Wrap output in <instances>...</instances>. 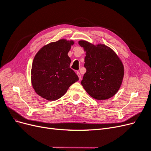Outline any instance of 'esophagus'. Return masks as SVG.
Here are the masks:
<instances>
[{"label": "esophagus", "mask_w": 151, "mask_h": 151, "mask_svg": "<svg viewBox=\"0 0 151 151\" xmlns=\"http://www.w3.org/2000/svg\"><path fill=\"white\" fill-rule=\"evenodd\" d=\"M77 76H78V77H79V79L81 80V74L79 73V72L77 71Z\"/></svg>", "instance_id": "34e87169"}]
</instances>
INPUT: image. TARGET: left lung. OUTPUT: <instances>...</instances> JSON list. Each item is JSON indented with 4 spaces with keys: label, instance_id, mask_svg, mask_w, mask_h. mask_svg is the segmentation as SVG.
<instances>
[{
    "label": "left lung",
    "instance_id": "left-lung-1",
    "mask_svg": "<svg viewBox=\"0 0 151 151\" xmlns=\"http://www.w3.org/2000/svg\"><path fill=\"white\" fill-rule=\"evenodd\" d=\"M86 52L84 74L81 84L96 100L113 97L119 90L124 76V66L113 50L104 44L94 45L85 40L78 42Z\"/></svg>",
    "mask_w": 151,
    "mask_h": 151
}]
</instances>
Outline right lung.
<instances>
[{"label": "right lung", "instance_id": "right-lung-1", "mask_svg": "<svg viewBox=\"0 0 151 151\" xmlns=\"http://www.w3.org/2000/svg\"><path fill=\"white\" fill-rule=\"evenodd\" d=\"M73 40H59L45 45L33 59L31 71V84L36 94L48 100L60 98L79 77L70 68L68 53Z\"/></svg>", "mask_w": 151, "mask_h": 151}]
</instances>
